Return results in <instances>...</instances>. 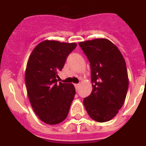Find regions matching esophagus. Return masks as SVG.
I'll return each instance as SVG.
<instances>
[{"instance_id": "esophagus-1", "label": "esophagus", "mask_w": 146, "mask_h": 146, "mask_svg": "<svg viewBox=\"0 0 146 146\" xmlns=\"http://www.w3.org/2000/svg\"><path fill=\"white\" fill-rule=\"evenodd\" d=\"M79 86H80V84H74V87H75L76 90H77V89H78Z\"/></svg>"}]
</instances>
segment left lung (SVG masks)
I'll use <instances>...</instances> for the list:
<instances>
[{
    "label": "left lung",
    "instance_id": "obj_1",
    "mask_svg": "<svg viewBox=\"0 0 146 146\" xmlns=\"http://www.w3.org/2000/svg\"><path fill=\"white\" fill-rule=\"evenodd\" d=\"M90 62L93 90L83 104L97 122L113 119L122 108L129 87L126 62L118 47L107 38L79 43Z\"/></svg>",
    "mask_w": 146,
    "mask_h": 146
}]
</instances>
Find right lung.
Segmentation results:
<instances>
[{
	"label": "right lung",
	"mask_w": 146,
	"mask_h": 146,
	"mask_svg": "<svg viewBox=\"0 0 146 146\" xmlns=\"http://www.w3.org/2000/svg\"><path fill=\"white\" fill-rule=\"evenodd\" d=\"M77 44L44 40L28 58L25 80L28 99L35 113L45 123L55 125L67 117L74 95L72 83H58L56 77Z\"/></svg>",
	"instance_id": "1"
}]
</instances>
